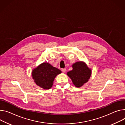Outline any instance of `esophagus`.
I'll return each mask as SVG.
<instances>
[{"label": "esophagus", "instance_id": "1", "mask_svg": "<svg viewBox=\"0 0 125 125\" xmlns=\"http://www.w3.org/2000/svg\"><path fill=\"white\" fill-rule=\"evenodd\" d=\"M66 71V68H63V69H62V71L63 72V73H65Z\"/></svg>", "mask_w": 125, "mask_h": 125}]
</instances>
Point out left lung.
<instances>
[{
	"label": "left lung",
	"instance_id": "left-lung-1",
	"mask_svg": "<svg viewBox=\"0 0 125 125\" xmlns=\"http://www.w3.org/2000/svg\"><path fill=\"white\" fill-rule=\"evenodd\" d=\"M73 69L67 74L72 80L73 84L78 88L87 83L91 77L92 71L86 64L82 61L75 63L72 65Z\"/></svg>",
	"mask_w": 125,
	"mask_h": 125
}]
</instances>
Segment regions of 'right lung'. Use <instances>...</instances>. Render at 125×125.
I'll use <instances>...</instances> for the list:
<instances>
[{"instance_id":"right-lung-1","label":"right lung","mask_w":125,"mask_h":125,"mask_svg":"<svg viewBox=\"0 0 125 125\" xmlns=\"http://www.w3.org/2000/svg\"><path fill=\"white\" fill-rule=\"evenodd\" d=\"M61 71L47 62H44L34 69L32 72L34 82L44 89H50L56 76Z\"/></svg>"}]
</instances>
